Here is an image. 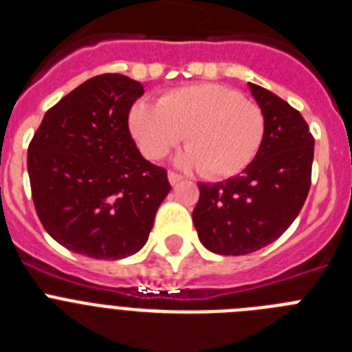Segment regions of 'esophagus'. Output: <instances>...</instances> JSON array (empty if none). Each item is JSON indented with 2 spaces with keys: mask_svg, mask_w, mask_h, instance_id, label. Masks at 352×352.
I'll return each instance as SVG.
<instances>
[{
  "mask_svg": "<svg viewBox=\"0 0 352 352\" xmlns=\"http://www.w3.org/2000/svg\"><path fill=\"white\" fill-rule=\"evenodd\" d=\"M167 178H169V183H170V185H178V183L179 182H182V176H179V174H176V173H169V174H167Z\"/></svg>",
  "mask_w": 352,
  "mask_h": 352,
  "instance_id": "34e87169",
  "label": "esophagus"
}]
</instances>
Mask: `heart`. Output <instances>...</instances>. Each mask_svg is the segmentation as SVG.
Wrapping results in <instances>:
<instances>
[{
  "label": "heart",
  "instance_id": "heart-1",
  "mask_svg": "<svg viewBox=\"0 0 352 352\" xmlns=\"http://www.w3.org/2000/svg\"><path fill=\"white\" fill-rule=\"evenodd\" d=\"M129 126L149 160L167 155L185 135L188 148L176 158L182 167H199L211 179L243 173L266 135L263 109L222 84H192L160 96L158 104L132 105Z\"/></svg>",
  "mask_w": 352,
  "mask_h": 352
}]
</instances>
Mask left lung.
Here are the masks:
<instances>
[{
  "label": "left lung",
  "instance_id": "left-lung-1",
  "mask_svg": "<svg viewBox=\"0 0 352 352\" xmlns=\"http://www.w3.org/2000/svg\"><path fill=\"white\" fill-rule=\"evenodd\" d=\"M266 118V135L250 166L220 183H199L192 219L201 243L220 256H245L280 238L309 195L314 138L280 96L248 82Z\"/></svg>",
  "mask_w": 352,
  "mask_h": 352
}]
</instances>
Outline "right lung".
<instances>
[{
	"instance_id": "add662e5",
	"label": "right lung",
	"mask_w": 352,
	"mask_h": 352,
	"mask_svg": "<svg viewBox=\"0 0 352 352\" xmlns=\"http://www.w3.org/2000/svg\"><path fill=\"white\" fill-rule=\"evenodd\" d=\"M142 93L121 74L88 79L49 109L28 148L40 222L80 256H133L170 190L166 169L146 160L130 135V107Z\"/></svg>"
}]
</instances>
